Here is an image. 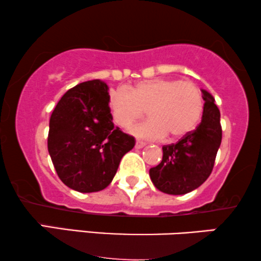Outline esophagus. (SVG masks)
<instances>
[{
    "mask_svg": "<svg viewBox=\"0 0 261 261\" xmlns=\"http://www.w3.org/2000/svg\"><path fill=\"white\" fill-rule=\"evenodd\" d=\"M146 146V144L145 142H142V141H139V140H137V142H135V148H142V147H145Z\"/></svg>",
    "mask_w": 261,
    "mask_h": 261,
    "instance_id": "1",
    "label": "esophagus"
}]
</instances>
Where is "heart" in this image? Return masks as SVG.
Returning <instances> with one entry per match:
<instances>
[{
  "mask_svg": "<svg viewBox=\"0 0 261 261\" xmlns=\"http://www.w3.org/2000/svg\"><path fill=\"white\" fill-rule=\"evenodd\" d=\"M201 89L191 82L154 78L137 83L127 90L112 91L108 98L110 119L127 129L147 110L149 119L130 133L138 138L159 140L167 134L178 139L197 126L203 113Z\"/></svg>",
  "mask_w": 261,
  "mask_h": 261,
  "instance_id": "obj_1",
  "label": "heart"
}]
</instances>
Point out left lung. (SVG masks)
<instances>
[{
  "label": "left lung",
  "instance_id": "1",
  "mask_svg": "<svg viewBox=\"0 0 261 261\" xmlns=\"http://www.w3.org/2000/svg\"><path fill=\"white\" fill-rule=\"evenodd\" d=\"M204 108L201 123L176 144L163 146V160L149 170L154 187L169 195L188 194L212 173L222 140L220 110L215 98L202 90Z\"/></svg>",
  "mask_w": 261,
  "mask_h": 261
}]
</instances>
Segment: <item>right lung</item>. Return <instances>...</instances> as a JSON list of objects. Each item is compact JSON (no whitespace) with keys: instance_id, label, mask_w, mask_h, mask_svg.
Wrapping results in <instances>:
<instances>
[{"instance_id":"add662e5","label":"right lung","mask_w":261,"mask_h":261,"mask_svg":"<svg viewBox=\"0 0 261 261\" xmlns=\"http://www.w3.org/2000/svg\"><path fill=\"white\" fill-rule=\"evenodd\" d=\"M109 88L99 80L67 90L49 119L47 148L57 174L78 192H96L112 183L121 159L135 140L114 127Z\"/></svg>"}]
</instances>
